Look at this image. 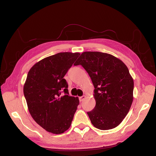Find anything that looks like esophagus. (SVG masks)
Wrapping results in <instances>:
<instances>
[{
  "mask_svg": "<svg viewBox=\"0 0 156 156\" xmlns=\"http://www.w3.org/2000/svg\"><path fill=\"white\" fill-rule=\"evenodd\" d=\"M85 98H86L85 96H83L79 97V101H83L84 100V99H85Z\"/></svg>",
  "mask_w": 156,
  "mask_h": 156,
  "instance_id": "esophagus-1",
  "label": "esophagus"
}]
</instances>
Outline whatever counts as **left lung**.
Returning <instances> with one entry per match:
<instances>
[{"label": "left lung", "instance_id": "obj_1", "mask_svg": "<svg viewBox=\"0 0 156 156\" xmlns=\"http://www.w3.org/2000/svg\"><path fill=\"white\" fill-rule=\"evenodd\" d=\"M81 65L94 87L96 106L87 114L96 128L107 130L119 126L133 102L134 83L129 69L120 59L110 54L87 51L74 66Z\"/></svg>", "mask_w": 156, "mask_h": 156}]
</instances>
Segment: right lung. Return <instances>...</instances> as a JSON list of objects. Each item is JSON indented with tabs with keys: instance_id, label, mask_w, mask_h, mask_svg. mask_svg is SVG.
Segmentation results:
<instances>
[{
	"instance_id": "add662e5",
	"label": "right lung",
	"mask_w": 156,
	"mask_h": 156,
	"mask_svg": "<svg viewBox=\"0 0 156 156\" xmlns=\"http://www.w3.org/2000/svg\"><path fill=\"white\" fill-rule=\"evenodd\" d=\"M79 53H59L42 59L29 70L23 92L33 119L47 131L64 133L72 124L79 100L69 96L64 79Z\"/></svg>"
}]
</instances>
